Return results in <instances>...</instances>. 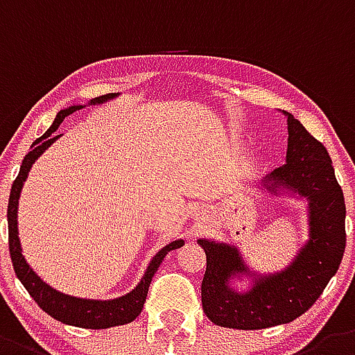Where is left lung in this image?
I'll list each match as a JSON object with an SVG mask.
<instances>
[{
	"label": "left lung",
	"instance_id": "8db88e82",
	"mask_svg": "<svg viewBox=\"0 0 355 355\" xmlns=\"http://www.w3.org/2000/svg\"><path fill=\"white\" fill-rule=\"evenodd\" d=\"M283 114L288 125L285 166L265 177L258 189L306 201L308 241L285 269L265 274L249 267L237 245L198 239L207 254L201 304L209 320L221 327L254 331L295 320L315 304L343 258L347 209L333 161L293 114ZM235 280H248V286L239 291Z\"/></svg>",
	"mask_w": 355,
	"mask_h": 355
}]
</instances>
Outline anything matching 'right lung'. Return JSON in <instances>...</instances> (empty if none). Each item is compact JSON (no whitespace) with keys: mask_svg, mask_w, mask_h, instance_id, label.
Instances as JSON below:
<instances>
[{"mask_svg":"<svg viewBox=\"0 0 355 355\" xmlns=\"http://www.w3.org/2000/svg\"><path fill=\"white\" fill-rule=\"evenodd\" d=\"M120 94H107L102 97H95L88 101L86 104H72L67 110H62L56 118H54L53 125L46 130L38 139H35L31 150L26 154V157L22 159L21 170H19L17 178H15L14 185H12L10 198H8V248H10V258L14 270L17 274L19 281H21L24 288L28 290L31 297L35 299L40 308L51 315L54 320L62 322L67 325H76V327L83 329H107L114 327V325H123L129 322L136 320L139 313H141L143 304L146 301V293H148V286L152 283V277L157 272L159 265L162 263L164 257L173 249H178L184 245V241L170 242L164 248L159 249L154 258L150 260L148 267H146L145 274L139 279V283L134 286L130 292L123 293L114 299H83V297L69 295L60 290L53 288L47 285L42 277L38 276L31 265L28 263L24 254H22L21 241H19V228H17V209H19V198H21L22 185L26 182L28 173H30L31 166L35 164L40 155L53 145L58 138H62V134H56L60 123L63 122V118L67 114L74 113L76 110H81L85 106H101L106 102L116 98Z\"/></svg>","mask_w":355,"mask_h":355,"instance_id":"right-lung-1","label":"right lung"}]
</instances>
